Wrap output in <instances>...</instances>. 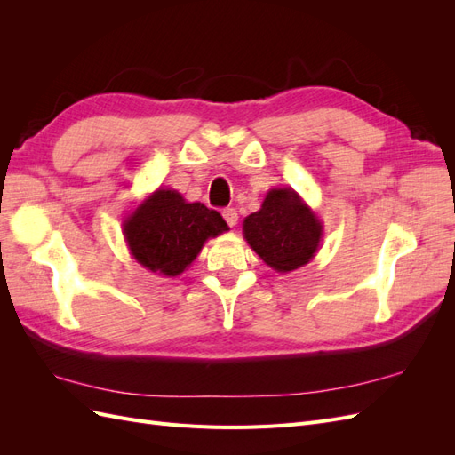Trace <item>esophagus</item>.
<instances>
[{
    "label": "esophagus",
    "mask_w": 455,
    "mask_h": 455,
    "mask_svg": "<svg viewBox=\"0 0 455 455\" xmlns=\"http://www.w3.org/2000/svg\"><path fill=\"white\" fill-rule=\"evenodd\" d=\"M222 216H224V220H226L229 228H233V226L237 224V218H239V216H237V211L231 209V206H228V209L222 211Z\"/></svg>",
    "instance_id": "esophagus-1"
}]
</instances>
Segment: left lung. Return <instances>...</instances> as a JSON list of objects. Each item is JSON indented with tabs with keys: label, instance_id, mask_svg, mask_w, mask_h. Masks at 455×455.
Returning a JSON list of instances; mask_svg holds the SVG:
<instances>
[{
	"label": "left lung",
	"instance_id": "obj_1",
	"mask_svg": "<svg viewBox=\"0 0 455 455\" xmlns=\"http://www.w3.org/2000/svg\"><path fill=\"white\" fill-rule=\"evenodd\" d=\"M243 235L275 271H294L319 251L323 224L292 188L267 191L261 209L244 218Z\"/></svg>",
	"mask_w": 455,
	"mask_h": 455
}]
</instances>
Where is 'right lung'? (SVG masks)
Masks as SVG:
<instances>
[{
  "mask_svg": "<svg viewBox=\"0 0 455 455\" xmlns=\"http://www.w3.org/2000/svg\"><path fill=\"white\" fill-rule=\"evenodd\" d=\"M220 212L188 203L178 191L159 188L123 222L132 258L146 269L176 277L197 258L206 239L228 231Z\"/></svg>",
  "mask_w": 455,
  "mask_h": 455,
  "instance_id": "obj_1",
  "label": "right lung"
}]
</instances>
